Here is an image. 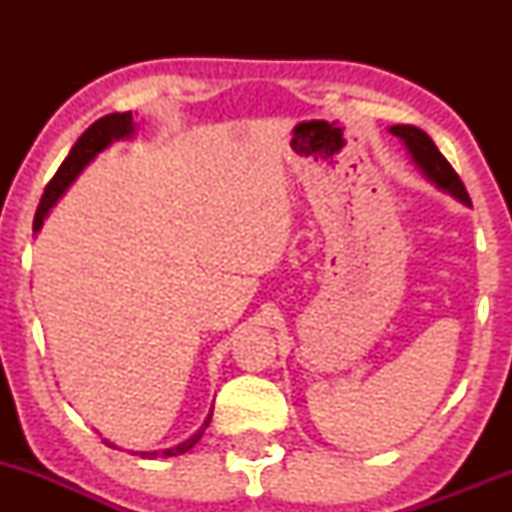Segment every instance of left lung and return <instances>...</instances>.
<instances>
[{"mask_svg":"<svg viewBox=\"0 0 512 512\" xmlns=\"http://www.w3.org/2000/svg\"><path fill=\"white\" fill-rule=\"evenodd\" d=\"M390 132L407 144L411 158H414L416 166L424 170L428 180L436 182L440 190L450 192L452 197H457L460 202L467 204V207H472V199H469L467 187H464L460 175H457L455 168L450 166L448 158L440 154L438 146L433 144V139L428 137L424 129L411 125H395Z\"/></svg>","mask_w":512,"mask_h":512,"instance_id":"1","label":"left lung"}]
</instances>
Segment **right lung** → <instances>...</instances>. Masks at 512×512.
<instances>
[{"label":"right lung","instance_id":"1","mask_svg":"<svg viewBox=\"0 0 512 512\" xmlns=\"http://www.w3.org/2000/svg\"><path fill=\"white\" fill-rule=\"evenodd\" d=\"M132 132H134L132 113H113V115H105V117H101V120L93 122V125L88 127L79 139H76V144L72 146V151H69V156L64 158L62 166L57 168V173L52 175L48 187H45L43 199H40L38 211H35L33 231H40V226H43V219L48 216L52 204H55L57 199H60L62 192L67 190L69 185H72L76 175H79L81 170L88 166V161H91V158L96 154H101V151L110 142H115V139H125ZM209 421H211V416L207 421H204V426L199 428L195 436L187 438L185 443L175 445V448H168L163 452H139V455H142V457H175V455H182V452L195 448V443L199 438H202L204 428L209 426ZM103 443L110 445V448H115V445L108 443V440H103Z\"/></svg>","mask_w":512,"mask_h":512}]
</instances>
